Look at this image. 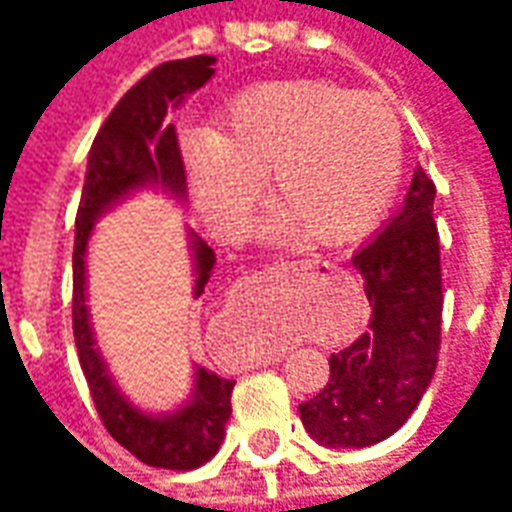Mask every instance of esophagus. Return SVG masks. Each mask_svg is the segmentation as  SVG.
<instances>
[{
	"mask_svg": "<svg viewBox=\"0 0 512 512\" xmlns=\"http://www.w3.org/2000/svg\"><path fill=\"white\" fill-rule=\"evenodd\" d=\"M318 266L329 268V263L321 260V257H304V260H290V263H285V268H290V271H310V268ZM268 362H279V356L277 359H268Z\"/></svg>",
	"mask_w": 512,
	"mask_h": 512,
	"instance_id": "1",
	"label": "esophagus"
}]
</instances>
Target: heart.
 Wrapping results in <instances>:
<instances>
[{
  "instance_id": "b5f03b06",
  "label": "heart",
  "mask_w": 512,
  "mask_h": 512,
  "mask_svg": "<svg viewBox=\"0 0 512 512\" xmlns=\"http://www.w3.org/2000/svg\"><path fill=\"white\" fill-rule=\"evenodd\" d=\"M186 169L205 222L238 235L266 180L277 211L266 235L296 227L315 244L367 235L395 200L403 136L381 95L332 82H263L224 106L219 123L186 145Z\"/></svg>"
}]
</instances>
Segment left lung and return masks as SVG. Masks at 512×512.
Instances as JSON below:
<instances>
[{"instance_id": "1", "label": "left lung", "mask_w": 512, "mask_h": 512, "mask_svg": "<svg viewBox=\"0 0 512 512\" xmlns=\"http://www.w3.org/2000/svg\"><path fill=\"white\" fill-rule=\"evenodd\" d=\"M433 200L436 186L417 164L400 211L354 255L373 310L367 332L332 354L329 384L299 406L304 428L323 447L359 450L389 439L433 378L441 337Z\"/></svg>"}]
</instances>
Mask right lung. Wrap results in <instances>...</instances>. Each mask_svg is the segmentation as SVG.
<instances>
[{
	"instance_id": "obj_1",
	"label": "right lung",
	"mask_w": 512,
	"mask_h": 512,
	"mask_svg": "<svg viewBox=\"0 0 512 512\" xmlns=\"http://www.w3.org/2000/svg\"><path fill=\"white\" fill-rule=\"evenodd\" d=\"M213 65L216 57L208 54L164 62L120 98L87 156L73 241V340L98 417L112 439L139 461L178 472L197 469L219 452L224 425L233 411L230 395L235 381L194 365L191 392L180 406L172 411H147L136 406L109 373L95 340L87 307V246L95 222L139 191H161L175 202L189 200L178 136L175 126L167 123V112L178 109L211 79ZM186 238L194 277L191 293L200 299L216 266V252L191 227Z\"/></svg>"
}]
</instances>
